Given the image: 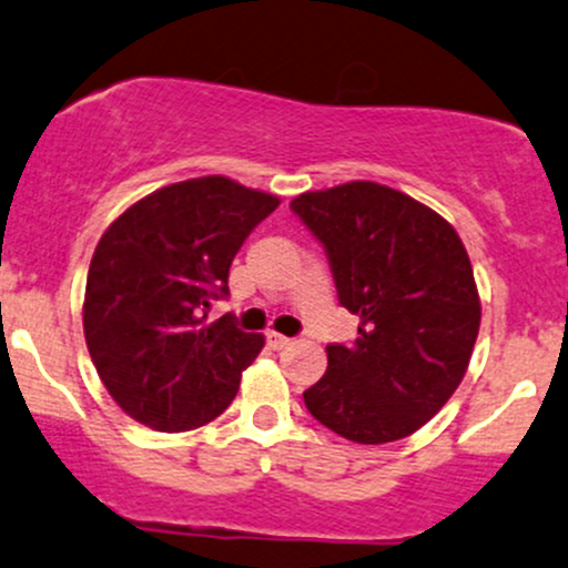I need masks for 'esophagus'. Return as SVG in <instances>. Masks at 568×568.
<instances>
[{
  "instance_id": "34e87169",
  "label": "esophagus",
  "mask_w": 568,
  "mask_h": 568,
  "mask_svg": "<svg viewBox=\"0 0 568 568\" xmlns=\"http://www.w3.org/2000/svg\"><path fill=\"white\" fill-rule=\"evenodd\" d=\"M267 344H271L273 349H284V346H290V338H286V335H282V333L271 331V333H267Z\"/></svg>"
}]
</instances>
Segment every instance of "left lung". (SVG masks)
<instances>
[{
    "mask_svg": "<svg viewBox=\"0 0 568 568\" xmlns=\"http://www.w3.org/2000/svg\"><path fill=\"white\" fill-rule=\"evenodd\" d=\"M292 211L325 246L341 306L359 316L352 346L303 393L325 428L357 444L412 436L463 382L481 306L453 224L374 181L303 192Z\"/></svg>",
    "mask_w": 568,
    "mask_h": 568,
    "instance_id": "8db88e82",
    "label": "left lung"
}]
</instances>
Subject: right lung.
Wrapping results in <instances>:
<instances>
[{"instance_id":"1","label":"right lung","mask_w":568,"mask_h":568,"mask_svg":"<svg viewBox=\"0 0 568 568\" xmlns=\"http://www.w3.org/2000/svg\"><path fill=\"white\" fill-rule=\"evenodd\" d=\"M276 194L203 175L156 189L105 230L89 265L83 335L111 398L162 433L194 430L233 404L265 346L233 316L209 320L248 233Z\"/></svg>"}]
</instances>
